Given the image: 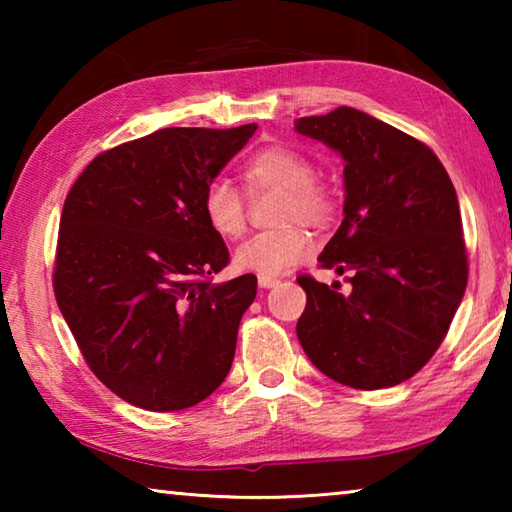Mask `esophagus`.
<instances>
[{"mask_svg": "<svg viewBox=\"0 0 512 512\" xmlns=\"http://www.w3.org/2000/svg\"><path fill=\"white\" fill-rule=\"evenodd\" d=\"M257 280H259V287H262V289H273V287H277V284H280V280H277V277H273V275H259Z\"/></svg>", "mask_w": 512, "mask_h": 512, "instance_id": "obj_1", "label": "esophagus"}]
</instances>
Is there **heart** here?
Returning <instances> with one entry per match:
<instances>
[{
	"instance_id": "1",
	"label": "heart",
	"mask_w": 512,
	"mask_h": 512,
	"mask_svg": "<svg viewBox=\"0 0 512 512\" xmlns=\"http://www.w3.org/2000/svg\"><path fill=\"white\" fill-rule=\"evenodd\" d=\"M241 180L248 196L259 192H280L275 223L280 228L259 232L241 244L235 264L241 271L277 275L289 271L307 255L311 246L309 228H327L336 216V196L323 180L316 178V167L307 155L289 146H264L248 155L241 167ZM205 221L223 239H239L248 225L246 198L237 187L214 180L203 194Z\"/></svg>"
}]
</instances>
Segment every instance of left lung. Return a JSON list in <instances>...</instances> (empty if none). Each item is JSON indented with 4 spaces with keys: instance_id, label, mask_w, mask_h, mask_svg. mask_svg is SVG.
I'll use <instances>...</instances> for the list:
<instances>
[{
    "instance_id": "left-lung-1",
    "label": "left lung",
    "mask_w": 512,
    "mask_h": 512,
    "mask_svg": "<svg viewBox=\"0 0 512 512\" xmlns=\"http://www.w3.org/2000/svg\"><path fill=\"white\" fill-rule=\"evenodd\" d=\"M296 131L345 160V219L318 262L350 284L339 293L298 275L307 293L298 341L339 384H402L436 354L467 287L456 189L427 144L361 110L302 117Z\"/></svg>"
}]
</instances>
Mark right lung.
<instances>
[{
  "mask_svg": "<svg viewBox=\"0 0 512 512\" xmlns=\"http://www.w3.org/2000/svg\"><path fill=\"white\" fill-rule=\"evenodd\" d=\"M255 124L162 128L99 153L65 198L54 293L88 368L146 411H180L223 384L257 277L230 264L203 194Z\"/></svg>",
  "mask_w": 512,
  "mask_h": 512,
  "instance_id": "right-lung-1",
  "label": "right lung"
}]
</instances>
